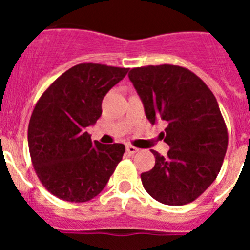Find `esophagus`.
<instances>
[{
  "label": "esophagus",
  "mask_w": 250,
  "mask_h": 250,
  "mask_svg": "<svg viewBox=\"0 0 250 250\" xmlns=\"http://www.w3.org/2000/svg\"><path fill=\"white\" fill-rule=\"evenodd\" d=\"M138 147H135V146H132V145H126V151L129 152V154H135V152H138Z\"/></svg>",
  "instance_id": "34e87169"
}]
</instances>
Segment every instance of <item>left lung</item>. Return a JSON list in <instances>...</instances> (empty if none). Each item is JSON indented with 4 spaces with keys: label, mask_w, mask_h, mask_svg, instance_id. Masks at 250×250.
<instances>
[{
    "label": "left lung",
    "mask_w": 250,
    "mask_h": 250,
    "mask_svg": "<svg viewBox=\"0 0 250 250\" xmlns=\"http://www.w3.org/2000/svg\"><path fill=\"white\" fill-rule=\"evenodd\" d=\"M129 79L151 124L164 121L161 132L170 146L167 156L155 150V165L141 174L145 190L167 205L198 199L218 176L228 147V130L210 89L182 66L131 68Z\"/></svg>",
    "instance_id": "1"
}]
</instances>
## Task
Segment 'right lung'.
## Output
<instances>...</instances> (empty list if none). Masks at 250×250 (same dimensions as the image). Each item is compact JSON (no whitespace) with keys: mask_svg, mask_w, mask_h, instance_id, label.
<instances>
[{"mask_svg":"<svg viewBox=\"0 0 250 250\" xmlns=\"http://www.w3.org/2000/svg\"><path fill=\"white\" fill-rule=\"evenodd\" d=\"M129 68L79 63L45 90L28 124V150L41 184L59 199L85 203L101 193L123 159L124 144L92 141L107 91Z\"/></svg>","mask_w":250,"mask_h":250,"instance_id":"1","label":"right lung"}]
</instances>
